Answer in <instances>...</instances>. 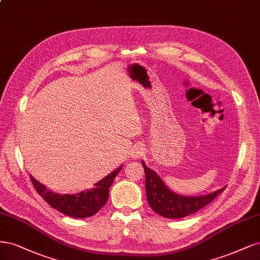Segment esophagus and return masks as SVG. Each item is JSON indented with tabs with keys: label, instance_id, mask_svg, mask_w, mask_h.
Wrapping results in <instances>:
<instances>
[{
	"label": "esophagus",
	"instance_id": "1",
	"mask_svg": "<svg viewBox=\"0 0 260 260\" xmlns=\"http://www.w3.org/2000/svg\"><path fill=\"white\" fill-rule=\"evenodd\" d=\"M144 153H145V148L142 146H139V145L134 146L133 149H132V151H131V155L134 158L140 157V156L144 155Z\"/></svg>",
	"mask_w": 260,
	"mask_h": 260
}]
</instances>
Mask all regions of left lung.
I'll list each match as a JSON object with an SVG mask.
<instances>
[{"label":"left lung","instance_id":"1","mask_svg":"<svg viewBox=\"0 0 260 260\" xmlns=\"http://www.w3.org/2000/svg\"><path fill=\"white\" fill-rule=\"evenodd\" d=\"M141 164L144 166L146 175V194L148 203L156 214L166 218H182V217L194 214L199 209L211 203L225 189V187H223L212 193L200 197L180 196L174 193L167 188L157 174L147 167L144 161H141Z\"/></svg>","mask_w":260,"mask_h":260}]
</instances>
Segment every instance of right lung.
I'll use <instances>...</instances> for the list:
<instances>
[{
  "instance_id": "right-lung-1",
  "label": "right lung",
  "mask_w": 260,
  "mask_h": 260,
  "mask_svg": "<svg viewBox=\"0 0 260 260\" xmlns=\"http://www.w3.org/2000/svg\"><path fill=\"white\" fill-rule=\"evenodd\" d=\"M121 170L122 165L96 182L93 188L75 194L55 193L36 180L31 175L30 178L38 193L46 201L49 206L73 218H86L95 215L105 206L109 197V188L111 187L114 178Z\"/></svg>"
}]
</instances>
